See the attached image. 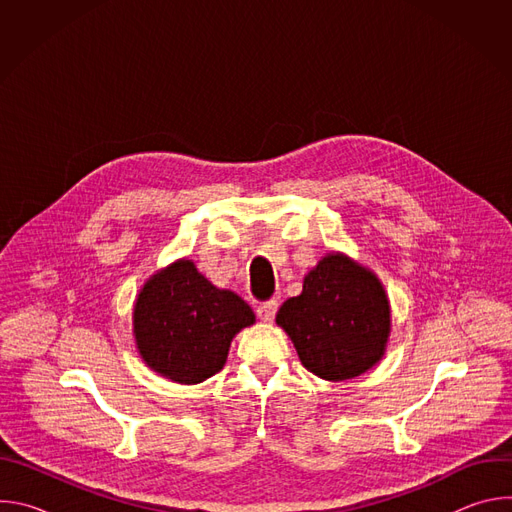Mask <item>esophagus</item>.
<instances>
[{"instance_id":"obj_1","label":"esophagus","mask_w":512,"mask_h":512,"mask_svg":"<svg viewBox=\"0 0 512 512\" xmlns=\"http://www.w3.org/2000/svg\"><path fill=\"white\" fill-rule=\"evenodd\" d=\"M277 308H279L277 300H267V302H263V304L257 308V316H259L263 322H273V318H275V314H277Z\"/></svg>"}]
</instances>
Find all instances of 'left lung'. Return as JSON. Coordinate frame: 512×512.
I'll use <instances>...</instances> for the list:
<instances>
[{
	"label": "left lung",
	"instance_id": "obj_1",
	"mask_svg": "<svg viewBox=\"0 0 512 512\" xmlns=\"http://www.w3.org/2000/svg\"><path fill=\"white\" fill-rule=\"evenodd\" d=\"M304 367L326 381H346L383 358L391 308L379 277L342 253L326 255L304 279L302 294L275 316Z\"/></svg>",
	"mask_w": 512,
	"mask_h": 512
}]
</instances>
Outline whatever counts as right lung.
I'll list each match as a JSON object with an SVG mask.
<instances>
[{
    "label": "right lung",
    "instance_id": "add662e5",
    "mask_svg": "<svg viewBox=\"0 0 512 512\" xmlns=\"http://www.w3.org/2000/svg\"><path fill=\"white\" fill-rule=\"evenodd\" d=\"M255 324L235 291L214 287L190 259L152 275L133 308V336L145 364L182 385H196L225 367L233 338Z\"/></svg>",
    "mask_w": 512,
    "mask_h": 512
}]
</instances>
